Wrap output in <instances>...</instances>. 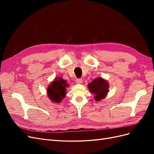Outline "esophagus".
<instances>
[{
    "mask_svg": "<svg viewBox=\"0 0 154 154\" xmlns=\"http://www.w3.org/2000/svg\"><path fill=\"white\" fill-rule=\"evenodd\" d=\"M76 83H78V84H81V83H82L83 82V80L82 78H78L76 80Z\"/></svg>",
    "mask_w": 154,
    "mask_h": 154,
    "instance_id": "34e87169",
    "label": "esophagus"
}]
</instances>
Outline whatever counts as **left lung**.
I'll return each mask as SVG.
<instances>
[{
    "instance_id": "obj_1",
    "label": "left lung",
    "mask_w": 154,
    "mask_h": 154,
    "mask_svg": "<svg viewBox=\"0 0 154 154\" xmlns=\"http://www.w3.org/2000/svg\"><path fill=\"white\" fill-rule=\"evenodd\" d=\"M109 83L101 77L96 78L88 84V89L95 95L94 99L96 101L105 98L109 92Z\"/></svg>"
}]
</instances>
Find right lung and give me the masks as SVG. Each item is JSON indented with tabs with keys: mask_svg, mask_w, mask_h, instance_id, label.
<instances>
[{
	"mask_svg": "<svg viewBox=\"0 0 154 154\" xmlns=\"http://www.w3.org/2000/svg\"><path fill=\"white\" fill-rule=\"evenodd\" d=\"M69 87L67 81L61 77H57L48 87V97L54 103H58L66 96V87Z\"/></svg>",
	"mask_w": 154,
	"mask_h": 154,
	"instance_id": "add662e5",
	"label": "right lung"
}]
</instances>
